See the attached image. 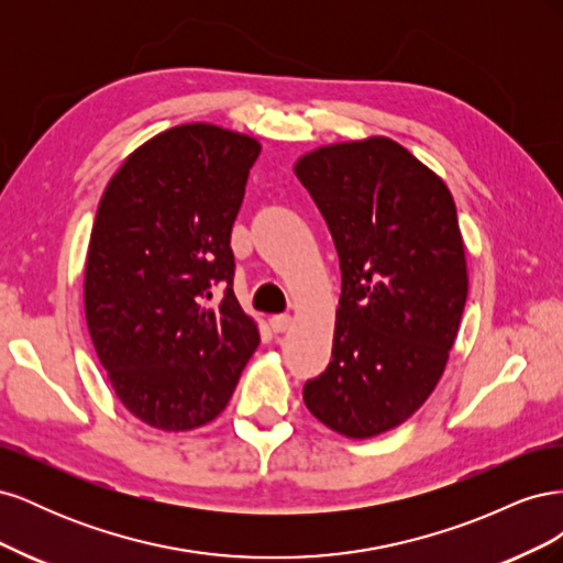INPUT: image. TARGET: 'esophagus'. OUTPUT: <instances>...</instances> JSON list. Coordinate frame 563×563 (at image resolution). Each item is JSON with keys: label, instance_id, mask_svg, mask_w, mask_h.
<instances>
[{"label": "esophagus", "instance_id": "esophagus-1", "mask_svg": "<svg viewBox=\"0 0 563 563\" xmlns=\"http://www.w3.org/2000/svg\"><path fill=\"white\" fill-rule=\"evenodd\" d=\"M291 314H275L269 319V327H272V331L275 333H284L288 327H291Z\"/></svg>", "mask_w": 563, "mask_h": 563}]
</instances>
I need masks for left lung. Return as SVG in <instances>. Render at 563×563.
I'll return each instance as SVG.
<instances>
[{"label":"left lung","instance_id":"8db88e82","mask_svg":"<svg viewBox=\"0 0 563 563\" xmlns=\"http://www.w3.org/2000/svg\"><path fill=\"white\" fill-rule=\"evenodd\" d=\"M296 176L331 230L343 272L333 354L302 387L327 428L368 439L432 395L467 300L455 201L389 139L319 147Z\"/></svg>","mask_w":563,"mask_h":563}]
</instances>
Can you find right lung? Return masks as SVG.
<instances>
[{
	"mask_svg": "<svg viewBox=\"0 0 563 563\" xmlns=\"http://www.w3.org/2000/svg\"><path fill=\"white\" fill-rule=\"evenodd\" d=\"M258 141L183 124L141 145L108 183L91 230L84 308L129 411L166 432L228 406L261 343L232 291L230 246ZM216 283L224 300L209 309Z\"/></svg>",
	"mask_w": 563,
	"mask_h": 563,
	"instance_id": "1",
	"label": "right lung"
}]
</instances>
